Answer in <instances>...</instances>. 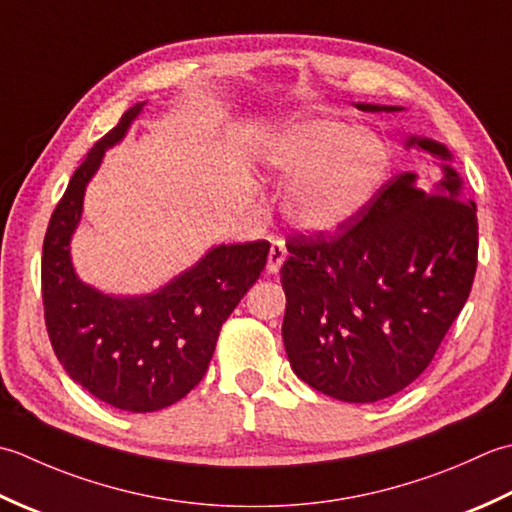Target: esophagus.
<instances>
[{"label":"esophagus","instance_id":"obj_1","mask_svg":"<svg viewBox=\"0 0 512 512\" xmlns=\"http://www.w3.org/2000/svg\"><path fill=\"white\" fill-rule=\"evenodd\" d=\"M287 258V247H285V241H274L269 247V254H267V271L269 274H276V271L280 269V265L285 263Z\"/></svg>","mask_w":512,"mask_h":512}]
</instances>
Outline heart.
<instances>
[{"label":"heart","instance_id":"1","mask_svg":"<svg viewBox=\"0 0 512 512\" xmlns=\"http://www.w3.org/2000/svg\"><path fill=\"white\" fill-rule=\"evenodd\" d=\"M260 159L289 181L283 198L287 221L314 234L358 216L391 168L389 145L378 132L340 119L285 125L265 137Z\"/></svg>","mask_w":512,"mask_h":512}]
</instances>
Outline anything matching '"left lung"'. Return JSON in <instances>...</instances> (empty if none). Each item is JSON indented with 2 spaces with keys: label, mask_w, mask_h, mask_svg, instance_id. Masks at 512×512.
<instances>
[{
  "label": "left lung",
  "mask_w": 512,
  "mask_h": 512,
  "mask_svg": "<svg viewBox=\"0 0 512 512\" xmlns=\"http://www.w3.org/2000/svg\"><path fill=\"white\" fill-rule=\"evenodd\" d=\"M360 110H402L353 103ZM435 176H395L333 234L296 236L280 269L291 369L342 402L402 391L433 360L477 269V207L444 143L411 134Z\"/></svg>",
  "instance_id": "left-lung-1"
}]
</instances>
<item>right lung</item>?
<instances>
[{"mask_svg":"<svg viewBox=\"0 0 512 512\" xmlns=\"http://www.w3.org/2000/svg\"><path fill=\"white\" fill-rule=\"evenodd\" d=\"M145 106L134 103L88 152L57 203L44 238L41 294L50 344L79 387L114 409L152 413L203 380L223 322L265 269L269 243L214 245L150 294L114 296L83 283L70 243L99 165Z\"/></svg>","mask_w":512,"mask_h":512,"instance_id":"1","label":"right lung"}]
</instances>
